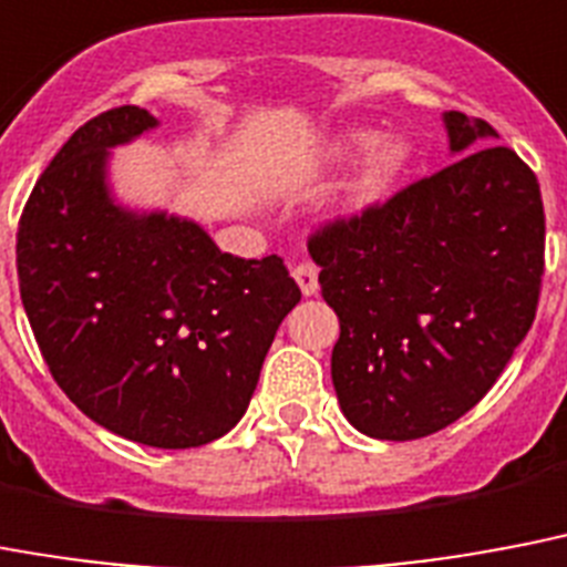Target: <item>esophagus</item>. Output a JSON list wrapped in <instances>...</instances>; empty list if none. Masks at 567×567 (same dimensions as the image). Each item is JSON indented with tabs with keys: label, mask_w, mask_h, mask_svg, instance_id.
<instances>
[{
	"label": "esophagus",
	"mask_w": 567,
	"mask_h": 567,
	"mask_svg": "<svg viewBox=\"0 0 567 567\" xmlns=\"http://www.w3.org/2000/svg\"><path fill=\"white\" fill-rule=\"evenodd\" d=\"M292 275H296L298 287H301L305 296H316V292H319V269H316V262L301 260L296 269H292Z\"/></svg>",
	"instance_id": "esophagus-1"
}]
</instances>
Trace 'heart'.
Listing matches in <instances>:
<instances>
[{"mask_svg": "<svg viewBox=\"0 0 567 567\" xmlns=\"http://www.w3.org/2000/svg\"><path fill=\"white\" fill-rule=\"evenodd\" d=\"M374 131H351L339 143V155L357 157L362 152H369L374 146ZM406 157H410V148L401 140H389L383 146L374 148V155L365 161L362 172L357 175L354 187H351V198H354L357 207H365L371 202H378L383 193L389 189V184L395 181V175L404 169Z\"/></svg>", "mask_w": 567, "mask_h": 567, "instance_id": "b5f03b06", "label": "heart"}]
</instances>
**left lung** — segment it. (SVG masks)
<instances>
[{"mask_svg": "<svg viewBox=\"0 0 567 567\" xmlns=\"http://www.w3.org/2000/svg\"><path fill=\"white\" fill-rule=\"evenodd\" d=\"M451 166L307 239L339 316L330 374L360 433L406 442L495 386L536 319L545 205L536 172L483 120L445 113Z\"/></svg>", "mask_w": 567, "mask_h": 567, "instance_id": "obj_1", "label": "left lung"}]
</instances>
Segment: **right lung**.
Wrapping results in <instances>:
<instances>
[{"label":"right lung","mask_w":567,"mask_h":567,"mask_svg":"<svg viewBox=\"0 0 567 567\" xmlns=\"http://www.w3.org/2000/svg\"><path fill=\"white\" fill-rule=\"evenodd\" d=\"M155 125L125 104L63 143L22 207L17 275L72 404L140 445L198 447L243 419L301 289L278 255H221L196 221L113 205L107 148Z\"/></svg>","instance_id":"right-lung-1"}]
</instances>
